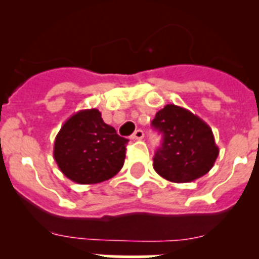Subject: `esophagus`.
I'll list each match as a JSON object with an SVG mask.
<instances>
[{
	"mask_svg": "<svg viewBox=\"0 0 259 259\" xmlns=\"http://www.w3.org/2000/svg\"><path fill=\"white\" fill-rule=\"evenodd\" d=\"M132 140H141V139H144V131H141V130H137V131H135V134L131 136Z\"/></svg>",
	"mask_w": 259,
	"mask_h": 259,
	"instance_id": "1",
	"label": "esophagus"
}]
</instances>
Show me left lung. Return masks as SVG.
I'll return each mask as SVG.
<instances>
[{
    "mask_svg": "<svg viewBox=\"0 0 259 259\" xmlns=\"http://www.w3.org/2000/svg\"><path fill=\"white\" fill-rule=\"evenodd\" d=\"M153 127L163 135L153 167L163 179L191 183L209 172L219 154L211 128L200 116L170 104L155 114Z\"/></svg>",
    "mask_w": 259,
    "mask_h": 259,
    "instance_id": "8db88e82",
    "label": "left lung"
}]
</instances>
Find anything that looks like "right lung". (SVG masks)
<instances>
[{"instance_id": "1", "label": "right lung", "mask_w": 259, "mask_h": 259, "mask_svg": "<svg viewBox=\"0 0 259 259\" xmlns=\"http://www.w3.org/2000/svg\"><path fill=\"white\" fill-rule=\"evenodd\" d=\"M127 143L97 109L79 110L57 134L53 155L66 178L77 184H97L120 171Z\"/></svg>"}]
</instances>
